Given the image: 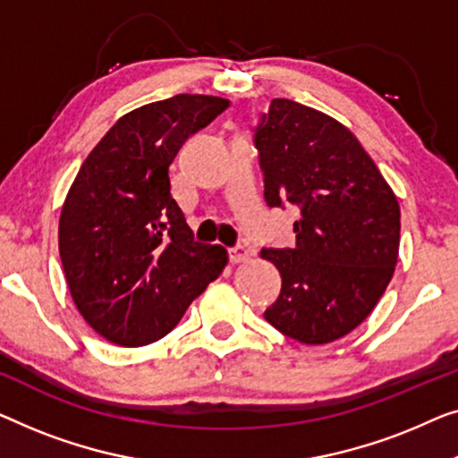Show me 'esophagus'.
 <instances>
[{"label": "esophagus", "instance_id": "esophagus-1", "mask_svg": "<svg viewBox=\"0 0 458 458\" xmlns=\"http://www.w3.org/2000/svg\"><path fill=\"white\" fill-rule=\"evenodd\" d=\"M228 255H230V261H232V263H242V261L249 259L250 250H249L247 247H244V244H236V247H232V249L228 250Z\"/></svg>", "mask_w": 458, "mask_h": 458}]
</instances>
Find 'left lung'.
I'll return each instance as SVG.
<instances>
[{
  "mask_svg": "<svg viewBox=\"0 0 458 458\" xmlns=\"http://www.w3.org/2000/svg\"><path fill=\"white\" fill-rule=\"evenodd\" d=\"M253 143L267 208L301 211L293 249H261L282 276L263 318L302 344L343 338L373 311L394 274V192L349 128L296 101L269 103Z\"/></svg>",
  "mask_w": 458,
  "mask_h": 458,
  "instance_id": "8db88e82",
  "label": "left lung"
}]
</instances>
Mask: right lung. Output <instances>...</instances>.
<instances>
[{"mask_svg": "<svg viewBox=\"0 0 458 458\" xmlns=\"http://www.w3.org/2000/svg\"><path fill=\"white\" fill-rule=\"evenodd\" d=\"M228 99L174 95L122 115L81 165L60 216L70 294L95 332L145 346L172 332L228 263L195 241L170 192V164Z\"/></svg>", "mask_w": 458, "mask_h": 458, "instance_id": "add662e5", "label": "right lung"}]
</instances>
